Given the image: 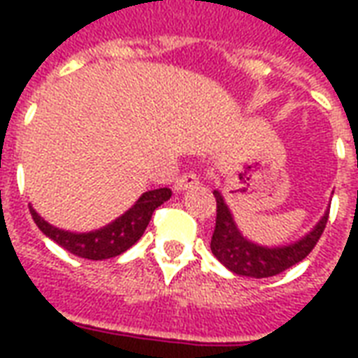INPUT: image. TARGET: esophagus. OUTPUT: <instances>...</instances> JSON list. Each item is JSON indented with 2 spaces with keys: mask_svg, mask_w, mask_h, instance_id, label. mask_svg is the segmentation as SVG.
Returning <instances> with one entry per match:
<instances>
[{
  "mask_svg": "<svg viewBox=\"0 0 358 358\" xmlns=\"http://www.w3.org/2000/svg\"><path fill=\"white\" fill-rule=\"evenodd\" d=\"M195 184H199V178L195 176L194 172H184V174H180L178 178H176V182H174V189L184 192V189L195 186Z\"/></svg>",
  "mask_w": 358,
  "mask_h": 358,
  "instance_id": "esophagus-1",
  "label": "esophagus"
}]
</instances>
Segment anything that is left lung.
<instances>
[{
    "label": "left lung",
    "mask_w": 358,
    "mask_h": 358,
    "mask_svg": "<svg viewBox=\"0 0 358 358\" xmlns=\"http://www.w3.org/2000/svg\"><path fill=\"white\" fill-rule=\"evenodd\" d=\"M213 194L217 199V222L210 238V251L226 268L240 276L270 278L292 268L293 264L301 263L318 243L330 215L328 209L320 218V222L299 241L282 248H264L241 236L234 222L232 213L224 203V197L220 195V192H213Z\"/></svg>",
    "instance_id": "obj_1"
}]
</instances>
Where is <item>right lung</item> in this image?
<instances>
[{"label":"right lung","mask_w":358,"mask_h":358,"mask_svg":"<svg viewBox=\"0 0 358 358\" xmlns=\"http://www.w3.org/2000/svg\"><path fill=\"white\" fill-rule=\"evenodd\" d=\"M172 192L169 187H159V189L145 192L138 201L134 203L132 209L126 210L122 217H118L115 222L88 234L59 230L55 226L48 224L32 207H30V215L34 218L36 226L50 240H53L61 248L66 249L69 253L82 257V259H90V261H103V259L120 255V253H124L126 249L132 248L134 243L140 240L143 232H145L153 210L157 207H161L164 201H169Z\"/></svg>","instance_id":"1"}]
</instances>
